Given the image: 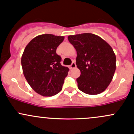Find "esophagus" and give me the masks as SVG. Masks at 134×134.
Returning a JSON list of instances; mask_svg holds the SVG:
<instances>
[{
    "mask_svg": "<svg viewBox=\"0 0 134 134\" xmlns=\"http://www.w3.org/2000/svg\"><path fill=\"white\" fill-rule=\"evenodd\" d=\"M76 67V63H75V62H72V64H71V65H70V68H71V69H74V68H75Z\"/></svg>",
    "mask_w": 134,
    "mask_h": 134,
    "instance_id": "esophagus-1",
    "label": "esophagus"
}]
</instances>
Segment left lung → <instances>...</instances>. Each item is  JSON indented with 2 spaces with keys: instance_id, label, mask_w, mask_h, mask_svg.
Segmentation results:
<instances>
[{
  "instance_id": "left-lung-1",
  "label": "left lung",
  "mask_w": 134,
  "mask_h": 134,
  "mask_svg": "<svg viewBox=\"0 0 134 134\" xmlns=\"http://www.w3.org/2000/svg\"><path fill=\"white\" fill-rule=\"evenodd\" d=\"M77 52L76 64L80 71L78 87L88 94L106 90L116 69V56L108 43L97 35L84 33L68 36Z\"/></svg>"
}]
</instances>
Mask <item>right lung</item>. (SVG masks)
Listing matches in <instances>:
<instances>
[{
	"instance_id": "1",
	"label": "right lung",
	"mask_w": 134,
	"mask_h": 134,
	"mask_svg": "<svg viewBox=\"0 0 134 134\" xmlns=\"http://www.w3.org/2000/svg\"><path fill=\"white\" fill-rule=\"evenodd\" d=\"M63 36L42 34L31 40L21 58L24 76L30 87L44 97H51L62 90L68 67L61 65L56 49Z\"/></svg>"
}]
</instances>
